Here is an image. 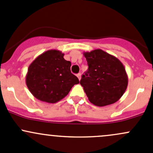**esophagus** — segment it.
Masks as SVG:
<instances>
[{
    "mask_svg": "<svg viewBox=\"0 0 153 153\" xmlns=\"http://www.w3.org/2000/svg\"><path fill=\"white\" fill-rule=\"evenodd\" d=\"M77 77H78V79H79V81H80V80H81V73L77 74Z\"/></svg>",
    "mask_w": 153,
    "mask_h": 153,
    "instance_id": "1",
    "label": "esophagus"
}]
</instances>
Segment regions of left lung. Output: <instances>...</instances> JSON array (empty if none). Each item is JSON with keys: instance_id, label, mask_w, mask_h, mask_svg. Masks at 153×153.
Returning a JSON list of instances; mask_svg holds the SVG:
<instances>
[{"instance_id": "left-lung-1", "label": "left lung", "mask_w": 153, "mask_h": 153, "mask_svg": "<svg viewBox=\"0 0 153 153\" xmlns=\"http://www.w3.org/2000/svg\"><path fill=\"white\" fill-rule=\"evenodd\" d=\"M89 68L80 83L90 102L105 106L118 101L125 93L128 78L124 65L115 56L102 50L83 53Z\"/></svg>"}]
</instances>
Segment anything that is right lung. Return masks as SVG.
<instances>
[{
    "label": "right lung",
    "mask_w": 153,
    "mask_h": 153,
    "mask_svg": "<svg viewBox=\"0 0 153 153\" xmlns=\"http://www.w3.org/2000/svg\"><path fill=\"white\" fill-rule=\"evenodd\" d=\"M64 53L50 50L42 53L30 64L25 82L36 99L55 103L65 97L78 78L70 71L71 62L64 59Z\"/></svg>",
    "instance_id": "1"
}]
</instances>
